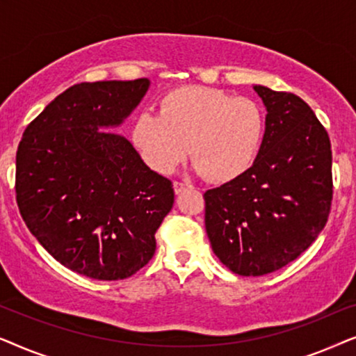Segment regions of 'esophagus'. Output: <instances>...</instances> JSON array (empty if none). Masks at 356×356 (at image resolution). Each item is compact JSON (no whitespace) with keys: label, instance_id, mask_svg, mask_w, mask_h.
I'll list each match as a JSON object with an SVG mask.
<instances>
[{"label":"esophagus","instance_id":"34e87169","mask_svg":"<svg viewBox=\"0 0 356 356\" xmlns=\"http://www.w3.org/2000/svg\"><path fill=\"white\" fill-rule=\"evenodd\" d=\"M173 188H175V193L179 194V193H183L184 189L193 188V184L188 183V181H175V183H173Z\"/></svg>","mask_w":356,"mask_h":356}]
</instances>
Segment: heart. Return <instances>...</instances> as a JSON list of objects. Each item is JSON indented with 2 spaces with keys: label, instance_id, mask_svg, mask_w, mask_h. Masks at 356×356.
Listing matches in <instances>:
<instances>
[{
  "label": "heart",
  "instance_id": "heart-1",
  "mask_svg": "<svg viewBox=\"0 0 356 356\" xmlns=\"http://www.w3.org/2000/svg\"><path fill=\"white\" fill-rule=\"evenodd\" d=\"M266 134L257 102L201 86L179 87L160 100V113L140 111L133 140L150 168L170 173L188 154L213 183L232 181L252 167Z\"/></svg>",
  "mask_w": 356,
  "mask_h": 356
}]
</instances>
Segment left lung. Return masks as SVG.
<instances>
[{
  "label": "left lung",
  "instance_id": "1",
  "mask_svg": "<svg viewBox=\"0 0 356 356\" xmlns=\"http://www.w3.org/2000/svg\"><path fill=\"white\" fill-rule=\"evenodd\" d=\"M267 108L266 134L245 175L204 193L206 232L232 272L259 277L313 245L332 204V150L309 105L290 92L254 86Z\"/></svg>",
  "mask_w": 356,
  "mask_h": 356
}]
</instances>
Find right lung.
I'll return each mask as SVG.
<instances>
[{"instance_id": "obj_1", "label": "right lung", "mask_w": 356, "mask_h": 356, "mask_svg": "<svg viewBox=\"0 0 356 356\" xmlns=\"http://www.w3.org/2000/svg\"><path fill=\"white\" fill-rule=\"evenodd\" d=\"M145 77L66 89L24 131L16 201L55 259L97 280L133 275L152 259L155 232L172 211L168 178L152 172L116 126L143 99Z\"/></svg>"}]
</instances>
